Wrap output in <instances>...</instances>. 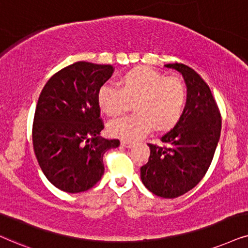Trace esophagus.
Listing matches in <instances>:
<instances>
[{
  "label": "esophagus",
  "mask_w": 248,
  "mask_h": 248,
  "mask_svg": "<svg viewBox=\"0 0 248 248\" xmlns=\"http://www.w3.org/2000/svg\"><path fill=\"white\" fill-rule=\"evenodd\" d=\"M121 146L122 147H126V149H130V147L134 146V144L130 143V142H126V140H122Z\"/></svg>",
  "instance_id": "34e87169"
}]
</instances>
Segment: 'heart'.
Wrapping results in <instances>:
<instances>
[{"instance_id":"1","label":"heart","mask_w":248,"mask_h":248,"mask_svg":"<svg viewBox=\"0 0 248 248\" xmlns=\"http://www.w3.org/2000/svg\"><path fill=\"white\" fill-rule=\"evenodd\" d=\"M128 101L136 113L112 120L111 136L136 140L151 130H167L180 119L186 101L183 83L147 67L134 68L121 77L119 87L104 83L97 92L99 108L109 117L119 115Z\"/></svg>"}]
</instances>
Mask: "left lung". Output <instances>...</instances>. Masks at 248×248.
<instances>
[{
    "mask_svg": "<svg viewBox=\"0 0 248 248\" xmlns=\"http://www.w3.org/2000/svg\"><path fill=\"white\" fill-rule=\"evenodd\" d=\"M180 72L187 88L186 105L173 129L161 137L165 146L147 144L150 158L140 167V180L162 198H177L205 176L220 140L221 114L211 89L192 68L166 64Z\"/></svg>",
    "mask_w": 248,
    "mask_h": 248,
    "instance_id": "left-lung-1",
    "label": "left lung"
}]
</instances>
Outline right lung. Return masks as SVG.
<instances>
[{"mask_svg":"<svg viewBox=\"0 0 248 248\" xmlns=\"http://www.w3.org/2000/svg\"><path fill=\"white\" fill-rule=\"evenodd\" d=\"M113 73L112 65L78 62L50 78L37 101L33 146L51 184L68 193L89 190L104 174L103 155L120 145L101 137L97 92Z\"/></svg>","mask_w":248,"mask_h":248,"instance_id":"1","label":"right lung"}]
</instances>
